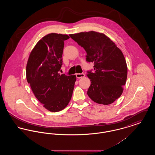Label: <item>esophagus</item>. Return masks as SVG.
I'll return each mask as SVG.
<instances>
[{
    "label": "esophagus",
    "mask_w": 155,
    "mask_h": 155,
    "mask_svg": "<svg viewBox=\"0 0 155 155\" xmlns=\"http://www.w3.org/2000/svg\"><path fill=\"white\" fill-rule=\"evenodd\" d=\"M85 75L84 73H80V74H76V77L77 78H83L84 77Z\"/></svg>",
    "instance_id": "1"
}]
</instances>
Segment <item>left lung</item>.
<instances>
[{
  "label": "left lung",
  "instance_id": "left-lung-1",
  "mask_svg": "<svg viewBox=\"0 0 155 155\" xmlns=\"http://www.w3.org/2000/svg\"><path fill=\"white\" fill-rule=\"evenodd\" d=\"M87 52V61L94 63L88 72L91 85L87 94L95 102L113 103L121 95L127 77V66L121 51L105 34L91 31L70 34Z\"/></svg>",
  "mask_w": 155,
  "mask_h": 155
}]
</instances>
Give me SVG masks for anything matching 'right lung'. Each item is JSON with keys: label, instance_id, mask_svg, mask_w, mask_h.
<instances>
[{"label": "right lung", "instance_id": "right-lung-1", "mask_svg": "<svg viewBox=\"0 0 155 155\" xmlns=\"http://www.w3.org/2000/svg\"><path fill=\"white\" fill-rule=\"evenodd\" d=\"M66 34L51 33L40 39L31 52L26 78L37 99L48 110L58 112L70 102L76 76L59 74Z\"/></svg>", "mask_w": 155, "mask_h": 155}]
</instances>
